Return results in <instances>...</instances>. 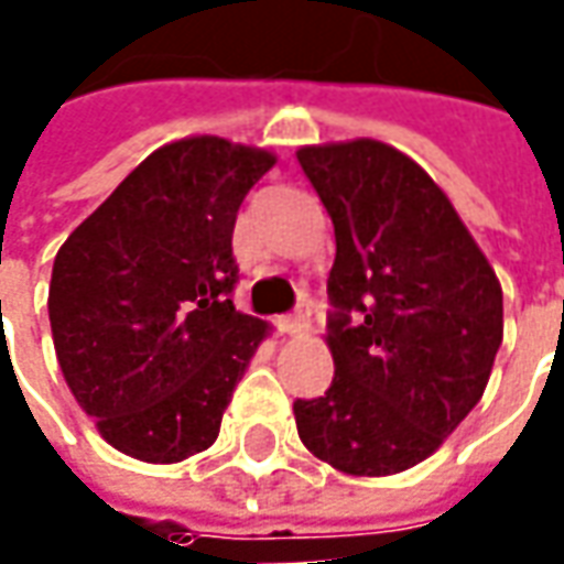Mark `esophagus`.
I'll list each match as a JSON object with an SVG mask.
<instances>
[{"mask_svg": "<svg viewBox=\"0 0 564 564\" xmlns=\"http://www.w3.org/2000/svg\"><path fill=\"white\" fill-rule=\"evenodd\" d=\"M278 330L286 334V337H300V334H305V330H308V312H305V308H296L293 315H281V318H278Z\"/></svg>", "mask_w": 564, "mask_h": 564, "instance_id": "obj_1", "label": "esophagus"}]
</instances>
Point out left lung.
Instances as JSON below:
<instances>
[{
  "label": "left lung",
  "instance_id": "obj_1",
  "mask_svg": "<svg viewBox=\"0 0 564 564\" xmlns=\"http://www.w3.org/2000/svg\"><path fill=\"white\" fill-rule=\"evenodd\" d=\"M334 221V380L296 399L312 456L383 477L437 453L475 409L502 343V286L431 174L378 140L302 147Z\"/></svg>",
  "mask_w": 564,
  "mask_h": 564
}]
</instances>
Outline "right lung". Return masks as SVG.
I'll use <instances>...</instances> for the list:
<instances>
[{
    "mask_svg": "<svg viewBox=\"0 0 564 564\" xmlns=\"http://www.w3.org/2000/svg\"><path fill=\"white\" fill-rule=\"evenodd\" d=\"M268 149L186 137L155 149L52 264L50 324L70 393L124 456L208 449L268 324L234 308V224Z\"/></svg>",
    "mask_w": 564,
    "mask_h": 564,
    "instance_id": "add662e5",
    "label": "right lung"
}]
</instances>
